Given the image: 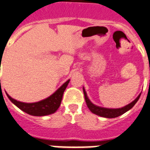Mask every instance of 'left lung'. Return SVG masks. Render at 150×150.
Here are the masks:
<instances>
[{
  "label": "left lung",
  "instance_id": "obj_1",
  "mask_svg": "<svg viewBox=\"0 0 150 150\" xmlns=\"http://www.w3.org/2000/svg\"><path fill=\"white\" fill-rule=\"evenodd\" d=\"M83 94H84L85 97V100H86V105H87L88 108L89 109L91 112L94 114L97 115L101 116V117H107V118H113V117H118V116L121 115L124 113H125L126 112H127L128 110H129L130 109H132L134 107V105L136 103V102L138 101V99H139L141 94L132 102V103H129L128 105L125 106L124 107H121V108L118 109H109V108H104V107H98L96 105L93 104L92 102L90 101L89 98L87 97V95H86V92L85 91V89L83 87Z\"/></svg>",
  "mask_w": 150,
  "mask_h": 150
}]
</instances>
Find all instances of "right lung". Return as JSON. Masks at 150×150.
I'll return each instance as SVG.
<instances>
[{
	"label": "right lung",
	"instance_id": "obj_1",
	"mask_svg": "<svg viewBox=\"0 0 150 150\" xmlns=\"http://www.w3.org/2000/svg\"><path fill=\"white\" fill-rule=\"evenodd\" d=\"M69 81L70 80H68L67 81H66L58 90H56V92H54L50 97L40 101L35 102V103H23V102L18 101L11 98L7 93H6V96L16 107L27 114L34 116L48 115L55 112L59 108L61 100H62L63 95L67 85L69 83Z\"/></svg>",
	"mask_w": 150,
	"mask_h": 150
}]
</instances>
